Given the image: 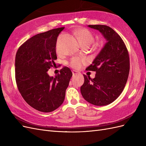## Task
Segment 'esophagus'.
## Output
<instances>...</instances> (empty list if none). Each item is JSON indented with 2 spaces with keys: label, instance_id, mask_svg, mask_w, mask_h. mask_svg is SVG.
I'll use <instances>...</instances> for the list:
<instances>
[{
  "label": "esophagus",
  "instance_id": "34e87169",
  "mask_svg": "<svg viewBox=\"0 0 146 146\" xmlns=\"http://www.w3.org/2000/svg\"><path fill=\"white\" fill-rule=\"evenodd\" d=\"M72 74H73V76H78V75H79V74H80V73L78 71H76V70H73Z\"/></svg>",
  "mask_w": 146,
  "mask_h": 146
}]
</instances>
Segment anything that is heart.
I'll return each mask as SVG.
<instances>
[{"label": "heart", "mask_w": 146, "mask_h": 146, "mask_svg": "<svg viewBox=\"0 0 146 146\" xmlns=\"http://www.w3.org/2000/svg\"><path fill=\"white\" fill-rule=\"evenodd\" d=\"M76 36L79 44L82 47H89L94 42V38L89 30L85 29H78L76 32ZM83 63V61L78 58H73L70 60L69 64L75 69L80 68Z\"/></svg>", "instance_id": "1"}]
</instances>
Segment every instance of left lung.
<instances>
[{"label":"left lung","mask_w":146,"mask_h":146,"mask_svg":"<svg viewBox=\"0 0 146 146\" xmlns=\"http://www.w3.org/2000/svg\"><path fill=\"white\" fill-rule=\"evenodd\" d=\"M98 30L106 43L86 70L96 72L94 78L83 75L80 88L83 98L97 106L107 105L119 96L127 83L130 71V59L127 47L120 36L105 25H89Z\"/></svg>","instance_id":"8db88e82"}]
</instances>
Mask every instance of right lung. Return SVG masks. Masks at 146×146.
Masks as SVG:
<instances>
[{
  "instance_id": "1",
  "label": "right lung",
  "mask_w": 146,
  "mask_h": 146,
  "mask_svg": "<svg viewBox=\"0 0 146 146\" xmlns=\"http://www.w3.org/2000/svg\"><path fill=\"white\" fill-rule=\"evenodd\" d=\"M64 27L35 35L22 45L16 55L15 76L21 96L38 111H54L63 103L66 90L72 76L68 67L55 77L48 74L56 60V44Z\"/></svg>"
}]
</instances>
